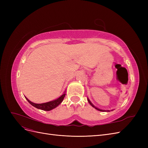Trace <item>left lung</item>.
<instances>
[{
	"label": "left lung",
	"mask_w": 148,
	"mask_h": 148,
	"mask_svg": "<svg viewBox=\"0 0 148 148\" xmlns=\"http://www.w3.org/2000/svg\"><path fill=\"white\" fill-rule=\"evenodd\" d=\"M87 99H88V101L89 102V104H90V105L92 106V107H94V108H95L96 109H97V110H99V111H101V112H110V111H112V110H102V109H99V108H97V107H96L95 105H94L93 104H92V103L90 101V100H89V98L88 97L87 98Z\"/></svg>",
	"instance_id": "obj_1"
}]
</instances>
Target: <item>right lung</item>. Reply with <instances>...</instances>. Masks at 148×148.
Instances as JSON below:
<instances>
[{
  "instance_id": "obj_1",
  "label": "right lung",
  "mask_w": 148,
  "mask_h": 148,
  "mask_svg": "<svg viewBox=\"0 0 148 148\" xmlns=\"http://www.w3.org/2000/svg\"><path fill=\"white\" fill-rule=\"evenodd\" d=\"M65 91H64V92L63 93V95H61L59 97L57 98V99L49 101L47 102H45V103H42V104H36V103H34L33 102L30 101L27 97H25L26 99L28 101V102L31 105H32L33 106H34V107L39 109L41 110H46V111H49L51 110L52 109H53L56 107H57L58 106H59L60 103L63 101L64 97L65 96Z\"/></svg>"
}]
</instances>
